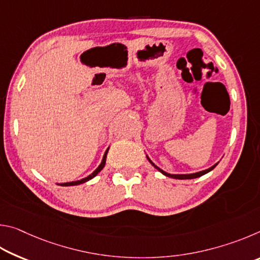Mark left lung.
<instances>
[{
  "label": "left lung",
  "instance_id": "1",
  "mask_svg": "<svg viewBox=\"0 0 260 260\" xmlns=\"http://www.w3.org/2000/svg\"><path fill=\"white\" fill-rule=\"evenodd\" d=\"M148 159H149V158H148ZM149 161H150L151 164H152L153 166H155L158 171H159V172H161L162 174L166 175V177H170V178H173V179H180V180H184V179H195V178L202 177V175H204V174H206L208 172H210V171H212V170L214 169V167L217 166V164H215V165H213L212 167H210V169H208V170H204V171H202V172H197V173H192V174H169V173L164 172V171H162V170H160L159 167H157L150 159H149Z\"/></svg>",
  "mask_w": 260,
  "mask_h": 260
}]
</instances>
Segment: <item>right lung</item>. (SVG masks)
<instances>
[{"label":"right lung","instance_id":"1","mask_svg":"<svg viewBox=\"0 0 260 260\" xmlns=\"http://www.w3.org/2000/svg\"><path fill=\"white\" fill-rule=\"evenodd\" d=\"M107 153H108V150L105 151V153H104V156H103V159H102V162H101V165L98 167V169H96L93 173H91L90 175H88L87 178H85V179H82V180H79V181H73V182H67V183H60V186H77V184H80V183H85L86 181H89L90 179H93L95 175H98V173L99 172H101V171H102V169L104 167V165H105V159H107Z\"/></svg>","mask_w":260,"mask_h":260}]
</instances>
